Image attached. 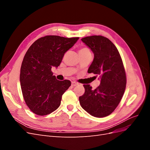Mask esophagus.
<instances>
[{
  "label": "esophagus",
  "mask_w": 150,
  "mask_h": 150,
  "mask_svg": "<svg viewBox=\"0 0 150 150\" xmlns=\"http://www.w3.org/2000/svg\"><path fill=\"white\" fill-rule=\"evenodd\" d=\"M78 84V83H76V82H74V81H72V83H71V86H72V87H74V86H77Z\"/></svg>",
  "instance_id": "esophagus-1"
}]
</instances>
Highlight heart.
I'll return each mask as SVG.
<instances>
[{"mask_svg":"<svg viewBox=\"0 0 150 150\" xmlns=\"http://www.w3.org/2000/svg\"><path fill=\"white\" fill-rule=\"evenodd\" d=\"M90 52L89 50L87 48H82L79 51V54H84V53H89Z\"/></svg>","mask_w":150,"mask_h":150,"instance_id":"b5f03b06","label":"heart"}]
</instances>
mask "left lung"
I'll use <instances>...</instances> for the list:
<instances>
[{"label":"left lung","instance_id":"obj_1","mask_svg":"<svg viewBox=\"0 0 150 150\" xmlns=\"http://www.w3.org/2000/svg\"><path fill=\"white\" fill-rule=\"evenodd\" d=\"M81 40L94 54L88 73L98 76L100 84L95 89L84 84L85 93L79 98V103L91 115L105 117L114 111L125 93L126 78L123 64L116 47L108 38L93 35Z\"/></svg>","mask_w":150,"mask_h":150}]
</instances>
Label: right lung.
I'll use <instances>...</instances> for the list:
<instances>
[{"label":"right lung","mask_w":150,"mask_h":150,"mask_svg":"<svg viewBox=\"0 0 150 150\" xmlns=\"http://www.w3.org/2000/svg\"><path fill=\"white\" fill-rule=\"evenodd\" d=\"M78 39L46 35L35 40L25 53L20 83L25 102L35 114L47 115L60 106L62 94L71 83L57 80L51 69L60 65L66 52Z\"/></svg>","instance_id":"1"}]
</instances>
